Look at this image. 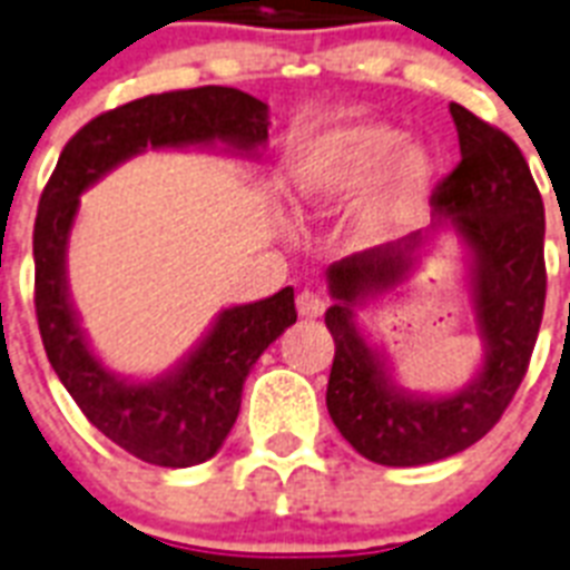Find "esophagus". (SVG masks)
<instances>
[{"mask_svg": "<svg viewBox=\"0 0 570 570\" xmlns=\"http://www.w3.org/2000/svg\"><path fill=\"white\" fill-rule=\"evenodd\" d=\"M295 307H298L301 318H318L325 313V298L304 289V293H298V298H295Z\"/></svg>", "mask_w": 570, "mask_h": 570, "instance_id": "esophagus-1", "label": "esophagus"}]
</instances>
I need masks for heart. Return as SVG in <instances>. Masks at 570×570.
Instances as JSON below:
<instances>
[{
  "label": "heart",
  "mask_w": 570,
  "mask_h": 570,
  "mask_svg": "<svg viewBox=\"0 0 570 570\" xmlns=\"http://www.w3.org/2000/svg\"><path fill=\"white\" fill-rule=\"evenodd\" d=\"M433 184V160L404 131L386 122H348L325 131L298 166V187L309 198H348L368 187L357 213V234L377 239L404 222Z\"/></svg>",
  "instance_id": "1"
}]
</instances>
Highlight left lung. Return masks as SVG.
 <instances>
[{
  "label": "left lung",
  "instance_id": "obj_1",
  "mask_svg": "<svg viewBox=\"0 0 570 570\" xmlns=\"http://www.w3.org/2000/svg\"><path fill=\"white\" fill-rule=\"evenodd\" d=\"M460 155L433 193V225L351 254L327 269L336 342L327 413L348 445L377 465H428L465 451L501 421L524 381L544 313V205L515 142L451 101ZM451 224L470 252V292L484 365L451 396H421L391 381L389 361L364 340L353 309L409 279L417 252Z\"/></svg>",
  "mask_w": 570,
  "mask_h": 570
}]
</instances>
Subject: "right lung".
<instances>
[{"mask_svg": "<svg viewBox=\"0 0 570 570\" xmlns=\"http://www.w3.org/2000/svg\"><path fill=\"white\" fill-rule=\"evenodd\" d=\"M269 140V108L234 87H196L134 99L90 119L63 146L35 219V307L46 357L81 413L137 460L189 469L210 460L234 428L243 383L261 354L295 325V293L222 309L207 336L155 381H125L101 365L69 301L67 245L78 196L146 149H228Z\"/></svg>", "mask_w": 570, "mask_h": 570, "instance_id": "1", "label": "right lung"}]
</instances>
